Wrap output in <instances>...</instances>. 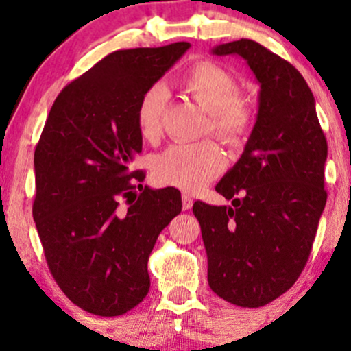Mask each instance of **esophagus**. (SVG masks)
Listing matches in <instances>:
<instances>
[{
	"label": "esophagus",
	"instance_id": "obj_1",
	"mask_svg": "<svg viewBox=\"0 0 351 351\" xmlns=\"http://www.w3.org/2000/svg\"><path fill=\"white\" fill-rule=\"evenodd\" d=\"M193 208V198L189 195H183V209L188 211V209Z\"/></svg>",
	"mask_w": 351,
	"mask_h": 351
}]
</instances>
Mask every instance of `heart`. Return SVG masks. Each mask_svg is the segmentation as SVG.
Instances as JSON below:
<instances>
[{
	"instance_id": "heart-1",
	"label": "heart",
	"mask_w": 351,
	"mask_h": 351,
	"mask_svg": "<svg viewBox=\"0 0 351 351\" xmlns=\"http://www.w3.org/2000/svg\"><path fill=\"white\" fill-rule=\"evenodd\" d=\"M180 87L209 114V132L226 143H237L247 134L252 112L239 97V86L231 72L215 62H198L178 79ZM165 90L150 87L136 107V125L147 140L156 138L162 130ZM223 153L215 143L171 145L152 162L156 183L193 191L216 178L224 170Z\"/></svg>"
}]
</instances>
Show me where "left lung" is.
Segmentation results:
<instances>
[{
    "instance_id": "obj_1",
    "label": "left lung",
    "mask_w": 351,
    "mask_h": 351,
    "mask_svg": "<svg viewBox=\"0 0 351 351\" xmlns=\"http://www.w3.org/2000/svg\"><path fill=\"white\" fill-rule=\"evenodd\" d=\"M211 52L245 60L261 86L259 110L243 155L216 184L232 204L196 201L193 213L211 291L239 307H263L307 264L327 203V140L312 90L292 64L251 39Z\"/></svg>"
}]
</instances>
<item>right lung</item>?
Instances as JSON below:
<instances>
[{"instance_id": "1", "label": "right lung", "mask_w": 351, "mask_h": 351, "mask_svg": "<svg viewBox=\"0 0 351 351\" xmlns=\"http://www.w3.org/2000/svg\"><path fill=\"white\" fill-rule=\"evenodd\" d=\"M189 46L106 56L62 88L36 147L33 217L44 256L60 291L94 315H122L145 299L148 256L181 211L178 189L143 188L130 163L142 152L140 99Z\"/></svg>"}]
</instances>
